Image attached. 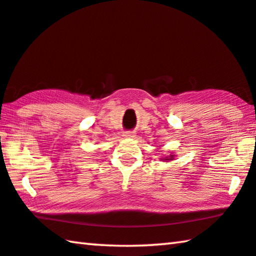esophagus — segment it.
<instances>
[{
    "label": "esophagus",
    "mask_w": 256,
    "mask_h": 256,
    "mask_svg": "<svg viewBox=\"0 0 256 256\" xmlns=\"http://www.w3.org/2000/svg\"><path fill=\"white\" fill-rule=\"evenodd\" d=\"M124 138H134V132L133 131H126L123 134Z\"/></svg>",
    "instance_id": "obj_1"
}]
</instances>
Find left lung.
Wrapping results in <instances>:
<instances>
[{"label": "left lung", "instance_id": "obj_1", "mask_svg": "<svg viewBox=\"0 0 256 256\" xmlns=\"http://www.w3.org/2000/svg\"><path fill=\"white\" fill-rule=\"evenodd\" d=\"M170 159H172V158H170V159H164V160H170Z\"/></svg>", "mask_w": 256, "mask_h": 256}]
</instances>
